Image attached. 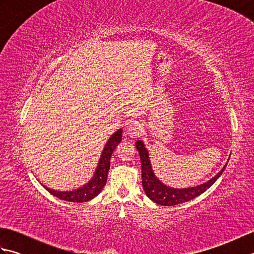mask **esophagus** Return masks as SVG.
Returning <instances> with one entry per match:
<instances>
[{"instance_id": "1", "label": "esophagus", "mask_w": 254, "mask_h": 254, "mask_svg": "<svg viewBox=\"0 0 254 254\" xmlns=\"http://www.w3.org/2000/svg\"><path fill=\"white\" fill-rule=\"evenodd\" d=\"M143 131H144V127L142 124L137 121H134L127 128V134L130 137L135 138V137H138L139 135H141Z\"/></svg>"}]
</instances>
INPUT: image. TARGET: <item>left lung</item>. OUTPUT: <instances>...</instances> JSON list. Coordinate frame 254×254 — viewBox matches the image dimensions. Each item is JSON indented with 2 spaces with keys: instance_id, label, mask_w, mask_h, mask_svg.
Segmentation results:
<instances>
[{
  "instance_id": "1",
  "label": "left lung",
  "mask_w": 254,
  "mask_h": 254,
  "mask_svg": "<svg viewBox=\"0 0 254 254\" xmlns=\"http://www.w3.org/2000/svg\"><path fill=\"white\" fill-rule=\"evenodd\" d=\"M135 146L138 150L139 157H141L142 185L144 191L153 202L159 205H163V206H172V205L181 204L201 195V194L206 191L209 187H212L214 185V182L218 179L220 175L223 174V171L225 170L226 166H227V164H226L223 167V169L220 170L216 176H214L212 179H209L207 182H204L199 186L183 189L170 188L164 185V183L155 176L152 169V164H150L149 160L148 150L145 147V144L143 143V141L138 139L137 142H135Z\"/></svg>"
}]
</instances>
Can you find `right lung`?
<instances>
[{"instance_id":"right-lung-1","label":"right lung","mask_w":254,"mask_h":254,"mask_svg":"<svg viewBox=\"0 0 254 254\" xmlns=\"http://www.w3.org/2000/svg\"><path fill=\"white\" fill-rule=\"evenodd\" d=\"M121 139H122V128H119L117 132L112 134L111 137L108 139L107 144L105 145L104 150H102L101 156H100L99 163L97 165V168L93 178H91V179L83 187H80L76 189V190H73V191H57V190H52L50 188H47L46 186H44V188L48 192H50L52 195L68 202L83 203V202L89 201L91 198H94L95 196L98 195L106 185L108 171L110 169L111 155L113 153V150H115V148L118 146V144L121 142Z\"/></svg>"}]
</instances>
